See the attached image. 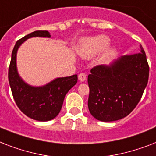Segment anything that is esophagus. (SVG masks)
<instances>
[{
    "label": "esophagus",
    "instance_id": "34e87169",
    "mask_svg": "<svg viewBox=\"0 0 156 156\" xmlns=\"http://www.w3.org/2000/svg\"><path fill=\"white\" fill-rule=\"evenodd\" d=\"M86 78H87L86 73H81L80 74H78V80L80 81V82H84L86 80Z\"/></svg>",
    "mask_w": 156,
    "mask_h": 156
}]
</instances>
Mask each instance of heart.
<instances>
[{
  "mask_svg": "<svg viewBox=\"0 0 156 156\" xmlns=\"http://www.w3.org/2000/svg\"><path fill=\"white\" fill-rule=\"evenodd\" d=\"M110 44V39L106 35H100L93 37L86 38L79 43L77 47V52L84 59H90L103 52ZM116 52L113 47L106 48L100 57V61H104L111 57Z\"/></svg>",
  "mask_w": 156,
  "mask_h": 156,
  "instance_id": "1",
  "label": "heart"
}]
</instances>
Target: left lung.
Instances as JSON below:
<instances>
[{
	"label": "left lung",
	"instance_id": "obj_1",
	"mask_svg": "<svg viewBox=\"0 0 156 156\" xmlns=\"http://www.w3.org/2000/svg\"><path fill=\"white\" fill-rule=\"evenodd\" d=\"M149 66L140 52L122 56L110 65L91 69L88 75V108L100 121H114L128 116L137 106L147 85Z\"/></svg>",
	"mask_w": 156,
	"mask_h": 156
}]
</instances>
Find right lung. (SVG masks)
<instances>
[{"mask_svg": "<svg viewBox=\"0 0 156 156\" xmlns=\"http://www.w3.org/2000/svg\"><path fill=\"white\" fill-rule=\"evenodd\" d=\"M32 37L50 38L51 35L48 30H36L17 41L9 67V83L16 104L26 116L35 121H48L59 114L65 96L78 82V75L56 78L40 87L23 81L17 69V52L22 44Z\"/></svg>", "mask_w": 156, "mask_h": 156, "instance_id": "1", "label": "right lung"}]
</instances>
